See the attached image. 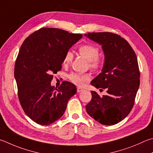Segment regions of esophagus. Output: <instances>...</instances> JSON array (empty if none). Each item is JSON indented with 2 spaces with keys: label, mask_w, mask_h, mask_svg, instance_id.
<instances>
[{
  "label": "esophagus",
  "mask_w": 153,
  "mask_h": 153,
  "mask_svg": "<svg viewBox=\"0 0 153 153\" xmlns=\"http://www.w3.org/2000/svg\"><path fill=\"white\" fill-rule=\"evenodd\" d=\"M83 90H84V89H82V88H81L80 87H77V92H80V91H82Z\"/></svg>",
  "instance_id": "obj_1"
}]
</instances>
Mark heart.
Masks as SVG:
<instances>
[{"mask_svg": "<svg viewBox=\"0 0 153 153\" xmlns=\"http://www.w3.org/2000/svg\"><path fill=\"white\" fill-rule=\"evenodd\" d=\"M99 48L92 44H84L78 48L79 54L84 57L88 62L89 67L94 71H98L101 68L102 60L99 56ZM74 55L71 51L65 53L63 57V63L64 65H68L72 62ZM68 78L75 85L82 86L86 82L90 81V76L89 74H81L78 73H71L68 76Z\"/></svg>", "mask_w": 153, "mask_h": 153, "instance_id": "obj_1", "label": "heart"}]
</instances>
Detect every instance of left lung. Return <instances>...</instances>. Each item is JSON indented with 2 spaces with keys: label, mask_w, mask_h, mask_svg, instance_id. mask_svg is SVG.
<instances>
[{
  "label": "left lung",
  "mask_w": 153,
  "mask_h": 153,
  "mask_svg": "<svg viewBox=\"0 0 153 153\" xmlns=\"http://www.w3.org/2000/svg\"><path fill=\"white\" fill-rule=\"evenodd\" d=\"M90 39L102 45L105 62L102 72L91 84L106 89L108 95L100 96L91 91V100L86 111L104 125H113L129 114L140 85V71L137 55L128 42L110 32L88 33Z\"/></svg>",
  "instance_id": "1"
}]
</instances>
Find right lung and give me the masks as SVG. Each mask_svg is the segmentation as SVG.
Here are the masks:
<instances>
[{"label":"right lung","instance_id":"1","mask_svg":"<svg viewBox=\"0 0 153 153\" xmlns=\"http://www.w3.org/2000/svg\"><path fill=\"white\" fill-rule=\"evenodd\" d=\"M57 28H41L25 39L15 65L18 96L24 112L35 123L49 125L62 117L76 93L72 83L51 85L53 74L62 69L65 53L82 37Z\"/></svg>","mask_w":153,"mask_h":153}]
</instances>
